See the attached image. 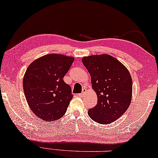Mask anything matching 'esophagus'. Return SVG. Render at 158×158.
I'll return each mask as SVG.
<instances>
[{
	"label": "esophagus",
	"instance_id": "34e87169",
	"mask_svg": "<svg viewBox=\"0 0 158 158\" xmlns=\"http://www.w3.org/2000/svg\"><path fill=\"white\" fill-rule=\"evenodd\" d=\"M86 93H87V89H85V88H83L82 89V93H81V94H77V95L78 96H83V95H85V94H86Z\"/></svg>",
	"mask_w": 158,
	"mask_h": 158
}]
</instances>
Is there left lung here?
<instances>
[{"instance_id": "obj_1", "label": "left lung", "mask_w": 158, "mask_h": 158, "mask_svg": "<svg viewBox=\"0 0 158 158\" xmlns=\"http://www.w3.org/2000/svg\"><path fill=\"white\" fill-rule=\"evenodd\" d=\"M82 62L90 74L92 87L98 95V103L88 110L89 116L102 124L117 120L131 102L130 73L119 60L108 54L85 56Z\"/></svg>"}]
</instances>
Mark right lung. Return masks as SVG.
Wrapping results in <instances>:
<instances>
[{"label":"right lung","mask_w":158,"mask_h":158,"mask_svg":"<svg viewBox=\"0 0 158 158\" xmlns=\"http://www.w3.org/2000/svg\"><path fill=\"white\" fill-rule=\"evenodd\" d=\"M73 61L72 56L52 54L34 60L27 69L24 93L31 110L42 120L54 121L66 112L73 94L63 78Z\"/></svg>","instance_id":"add662e5"}]
</instances>
